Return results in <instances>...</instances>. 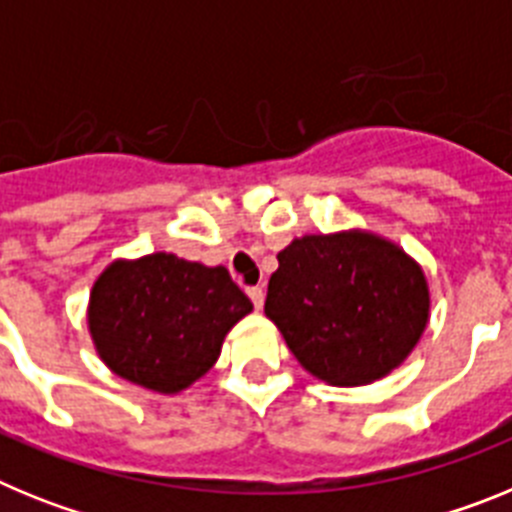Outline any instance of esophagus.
Here are the masks:
<instances>
[{
    "instance_id": "esophagus-1",
    "label": "esophagus",
    "mask_w": 512,
    "mask_h": 512,
    "mask_svg": "<svg viewBox=\"0 0 512 512\" xmlns=\"http://www.w3.org/2000/svg\"><path fill=\"white\" fill-rule=\"evenodd\" d=\"M248 297L253 300L256 310H261V307H264V297H266L264 287H248Z\"/></svg>"
}]
</instances>
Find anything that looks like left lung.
Instances as JSON below:
<instances>
[{
    "label": "left lung",
    "mask_w": 512,
    "mask_h": 512,
    "mask_svg": "<svg viewBox=\"0 0 512 512\" xmlns=\"http://www.w3.org/2000/svg\"><path fill=\"white\" fill-rule=\"evenodd\" d=\"M264 312L302 369L333 387L395 372L431 320L423 266L372 230L295 238L277 253Z\"/></svg>",
    "instance_id": "obj_1"
}]
</instances>
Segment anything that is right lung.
Masks as SVG:
<instances>
[{"instance_id": "add662e5", "label": "right lung", "mask_w": 512, "mask_h": 512, "mask_svg": "<svg viewBox=\"0 0 512 512\" xmlns=\"http://www.w3.org/2000/svg\"><path fill=\"white\" fill-rule=\"evenodd\" d=\"M253 310L225 266L156 251L115 259L89 292V336L117 377L176 395L215 366L225 336Z\"/></svg>"}]
</instances>
